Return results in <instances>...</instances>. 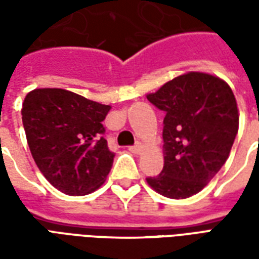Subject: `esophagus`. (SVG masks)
Returning a JSON list of instances; mask_svg holds the SVG:
<instances>
[{"label":"esophagus","instance_id":"34e87169","mask_svg":"<svg viewBox=\"0 0 259 259\" xmlns=\"http://www.w3.org/2000/svg\"><path fill=\"white\" fill-rule=\"evenodd\" d=\"M141 148H143V146H141V143H136L135 146L129 147V150L132 152H135V154H139V152L141 151Z\"/></svg>","mask_w":259,"mask_h":259}]
</instances>
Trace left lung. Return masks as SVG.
I'll return each mask as SVG.
<instances>
[{"instance_id":"8db88e82","label":"left lung","mask_w":259,"mask_h":259,"mask_svg":"<svg viewBox=\"0 0 259 259\" xmlns=\"http://www.w3.org/2000/svg\"><path fill=\"white\" fill-rule=\"evenodd\" d=\"M147 100L165 112L163 169L147 178L163 197L200 193L229 158L239 130V109L225 80L202 72L180 74Z\"/></svg>"}]
</instances>
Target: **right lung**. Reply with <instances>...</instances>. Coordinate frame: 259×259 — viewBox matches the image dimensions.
<instances>
[{
    "mask_svg": "<svg viewBox=\"0 0 259 259\" xmlns=\"http://www.w3.org/2000/svg\"><path fill=\"white\" fill-rule=\"evenodd\" d=\"M109 109L64 89H36L25 97L22 120L31 157L57 190L85 195L105 182L115 157L102 126Z\"/></svg>",
    "mask_w": 259,
    "mask_h": 259,
    "instance_id": "add662e5",
    "label": "right lung"
}]
</instances>
